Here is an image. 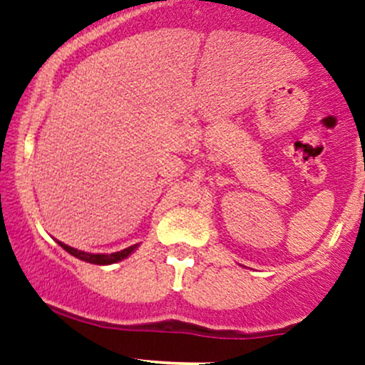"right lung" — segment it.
Here are the masks:
<instances>
[{
    "mask_svg": "<svg viewBox=\"0 0 365 365\" xmlns=\"http://www.w3.org/2000/svg\"><path fill=\"white\" fill-rule=\"evenodd\" d=\"M58 244H60L63 249L66 250V252L72 254L73 257L81 259V261L91 262V264H99V266H106V264H115V262L123 261V259H127L128 255L132 254L137 247H139V245H132V247H127V249L120 250V252H113V254H89V252H83V250L73 249V247H70L66 244H61V242H58Z\"/></svg>",
    "mask_w": 365,
    "mask_h": 365,
    "instance_id": "obj_1",
    "label": "right lung"
}]
</instances>
